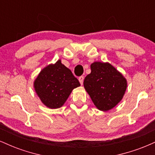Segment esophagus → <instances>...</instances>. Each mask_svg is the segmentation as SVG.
<instances>
[{
	"label": "esophagus",
	"mask_w": 155,
	"mask_h": 155,
	"mask_svg": "<svg viewBox=\"0 0 155 155\" xmlns=\"http://www.w3.org/2000/svg\"><path fill=\"white\" fill-rule=\"evenodd\" d=\"M84 77L83 76H80V77L79 78V82H80V84H81V85L83 84V82H84Z\"/></svg>",
	"instance_id": "esophagus-1"
}]
</instances>
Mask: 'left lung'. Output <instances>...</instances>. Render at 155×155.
I'll return each mask as SVG.
<instances>
[{"label":"left lung","instance_id":"obj_1","mask_svg":"<svg viewBox=\"0 0 155 155\" xmlns=\"http://www.w3.org/2000/svg\"><path fill=\"white\" fill-rule=\"evenodd\" d=\"M91 73L85 77L84 87L96 108L109 111L123 98L127 89V79L109 63L94 62Z\"/></svg>","mask_w":155,"mask_h":155}]
</instances>
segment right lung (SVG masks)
I'll return each mask as SVG.
<instances>
[{"instance_id": "right-lung-1", "label": "right lung", "mask_w": 155, "mask_h": 155, "mask_svg": "<svg viewBox=\"0 0 155 155\" xmlns=\"http://www.w3.org/2000/svg\"><path fill=\"white\" fill-rule=\"evenodd\" d=\"M79 86L78 79L60 60L44 67L33 82L41 101L51 109L62 107L72 90Z\"/></svg>"}]
</instances>
